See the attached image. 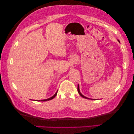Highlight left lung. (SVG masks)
Listing matches in <instances>:
<instances>
[{
    "instance_id": "8db88e82",
    "label": "left lung",
    "mask_w": 134,
    "mask_h": 134,
    "mask_svg": "<svg viewBox=\"0 0 134 134\" xmlns=\"http://www.w3.org/2000/svg\"><path fill=\"white\" fill-rule=\"evenodd\" d=\"M118 41L120 43V41L119 40H118ZM78 93H79V94L82 96L83 98H86V99H91V98H88V97H85L84 96H83L82 93H80V90H79V84H78Z\"/></svg>"
}]
</instances>
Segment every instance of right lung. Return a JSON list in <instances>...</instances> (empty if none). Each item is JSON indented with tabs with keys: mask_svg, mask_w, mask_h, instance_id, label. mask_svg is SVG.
I'll list each match as a JSON object with an SVG mask.
<instances>
[{
	"mask_svg": "<svg viewBox=\"0 0 134 134\" xmlns=\"http://www.w3.org/2000/svg\"><path fill=\"white\" fill-rule=\"evenodd\" d=\"M58 91H57V92H56L55 93V94H54L53 96H52L51 97H50V98H48V99H42V100H36V101H47V100H51V99H53L54 98H55V97H56V96L57 95Z\"/></svg>",
	"mask_w": 134,
	"mask_h": 134,
	"instance_id": "right-lung-1",
	"label": "right lung"
}]
</instances>
